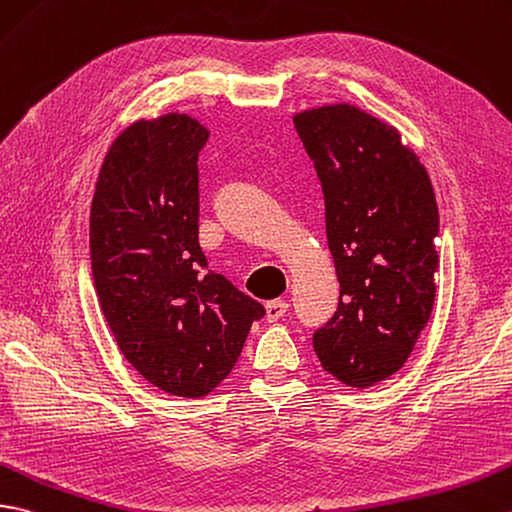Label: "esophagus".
<instances>
[{
	"label": "esophagus",
	"instance_id": "34e87169",
	"mask_svg": "<svg viewBox=\"0 0 512 512\" xmlns=\"http://www.w3.org/2000/svg\"><path fill=\"white\" fill-rule=\"evenodd\" d=\"M288 301H270V303H266V318H268V323H277L279 318H283L285 316V312H288Z\"/></svg>",
	"mask_w": 512,
	"mask_h": 512
}]
</instances>
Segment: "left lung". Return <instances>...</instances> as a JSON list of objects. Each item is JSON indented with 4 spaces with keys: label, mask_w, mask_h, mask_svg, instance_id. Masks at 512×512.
<instances>
[{
    "label": "left lung",
    "mask_w": 512,
    "mask_h": 512,
    "mask_svg": "<svg viewBox=\"0 0 512 512\" xmlns=\"http://www.w3.org/2000/svg\"><path fill=\"white\" fill-rule=\"evenodd\" d=\"M325 196L340 283L334 318L314 334L329 375L351 388L406 364L432 314L438 207L423 163L401 133L351 104L294 115Z\"/></svg>",
    "instance_id": "8db88e82"
}]
</instances>
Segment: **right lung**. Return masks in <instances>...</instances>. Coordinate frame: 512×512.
I'll list each match as a JSON object with an SVG mask.
<instances>
[{"label":"right lung","instance_id":"right-lung-1","mask_svg":"<svg viewBox=\"0 0 512 512\" xmlns=\"http://www.w3.org/2000/svg\"><path fill=\"white\" fill-rule=\"evenodd\" d=\"M209 130L185 113L117 137L95 183L91 272L117 347L168 395L205 397L240 358L264 305L207 270L198 244V152Z\"/></svg>","mask_w":512,"mask_h":512}]
</instances>
